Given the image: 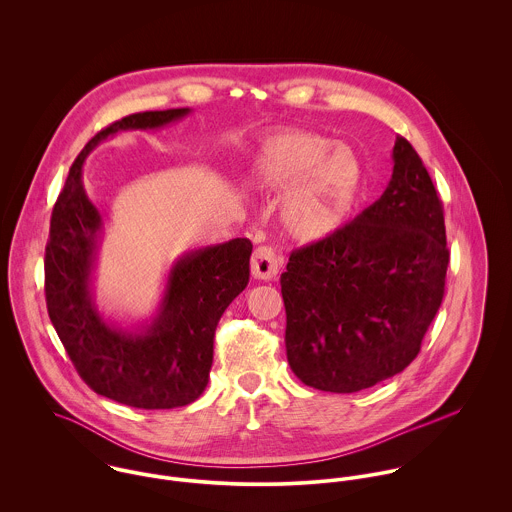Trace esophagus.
Wrapping results in <instances>:
<instances>
[{
	"label": "esophagus",
	"mask_w": 512,
	"mask_h": 512,
	"mask_svg": "<svg viewBox=\"0 0 512 512\" xmlns=\"http://www.w3.org/2000/svg\"><path fill=\"white\" fill-rule=\"evenodd\" d=\"M250 268L256 280H274L280 272V256L272 246H258L252 254Z\"/></svg>",
	"instance_id": "34e87169"
}]
</instances>
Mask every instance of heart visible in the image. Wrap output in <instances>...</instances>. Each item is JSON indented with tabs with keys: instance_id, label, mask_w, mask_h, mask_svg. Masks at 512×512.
<instances>
[{
	"instance_id": "b5f03b06",
	"label": "heart",
	"mask_w": 512,
	"mask_h": 512,
	"mask_svg": "<svg viewBox=\"0 0 512 512\" xmlns=\"http://www.w3.org/2000/svg\"><path fill=\"white\" fill-rule=\"evenodd\" d=\"M248 179L266 195L290 191L282 207L288 232L299 240H321L353 211L363 189V165L351 149L293 130L262 144Z\"/></svg>"
}]
</instances>
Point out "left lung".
<instances>
[{
  "mask_svg": "<svg viewBox=\"0 0 512 512\" xmlns=\"http://www.w3.org/2000/svg\"><path fill=\"white\" fill-rule=\"evenodd\" d=\"M382 197L333 234L293 250L282 274L295 376L351 394L410 365L438 313L449 250L443 207L416 149L396 138Z\"/></svg>",
  "mask_w": 512,
  "mask_h": 512,
  "instance_id": "8db88e82",
  "label": "left lung"
}]
</instances>
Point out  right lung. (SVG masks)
<instances>
[{
	"mask_svg": "<svg viewBox=\"0 0 512 512\" xmlns=\"http://www.w3.org/2000/svg\"><path fill=\"white\" fill-rule=\"evenodd\" d=\"M187 114L189 108L140 112L98 132L74 159L45 248L49 317L80 378L96 394L144 410L187 406L207 388L215 329L248 286L252 242L232 238L177 258L157 315L138 329H122L94 303L92 270L104 222L84 191L82 163L118 132L157 130Z\"/></svg>",
	"mask_w": 512,
	"mask_h": 512,
	"instance_id": "add662e5",
	"label": "right lung"
}]
</instances>
